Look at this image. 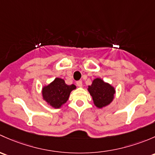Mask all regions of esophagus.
I'll list each match as a JSON object with an SVG mask.
<instances>
[{
	"mask_svg": "<svg viewBox=\"0 0 155 155\" xmlns=\"http://www.w3.org/2000/svg\"><path fill=\"white\" fill-rule=\"evenodd\" d=\"M76 84H77V86H78V87H82V86H83V83H82V81H77V83H76Z\"/></svg>",
	"mask_w": 155,
	"mask_h": 155,
	"instance_id": "esophagus-1",
	"label": "esophagus"
}]
</instances>
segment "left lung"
Here are the masks:
<instances>
[{
	"label": "left lung",
	"instance_id": "left-lung-1",
	"mask_svg": "<svg viewBox=\"0 0 155 155\" xmlns=\"http://www.w3.org/2000/svg\"><path fill=\"white\" fill-rule=\"evenodd\" d=\"M87 90L92 96L94 105L99 109L110 104L116 93L115 87L100 78H95L92 84L88 86Z\"/></svg>",
	"mask_w": 155,
	"mask_h": 155
}]
</instances>
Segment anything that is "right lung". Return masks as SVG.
Wrapping results in <instances>:
<instances>
[{
    "instance_id": "obj_1",
    "label": "right lung",
    "mask_w": 155,
    "mask_h": 155,
    "mask_svg": "<svg viewBox=\"0 0 155 155\" xmlns=\"http://www.w3.org/2000/svg\"><path fill=\"white\" fill-rule=\"evenodd\" d=\"M76 88L74 84L67 85L64 80L56 78L50 84L42 87V99L51 107L59 109L66 103L71 92Z\"/></svg>"
}]
</instances>
